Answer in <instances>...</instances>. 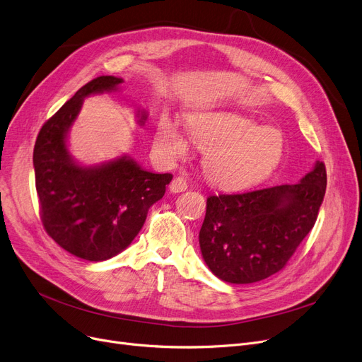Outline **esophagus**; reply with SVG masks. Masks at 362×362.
<instances>
[{
  "instance_id": "34e87169",
  "label": "esophagus",
  "mask_w": 362,
  "mask_h": 362,
  "mask_svg": "<svg viewBox=\"0 0 362 362\" xmlns=\"http://www.w3.org/2000/svg\"><path fill=\"white\" fill-rule=\"evenodd\" d=\"M186 189H187V182L183 177H176V179H173V182L170 183V192H173V194L185 192Z\"/></svg>"
}]
</instances>
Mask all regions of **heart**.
I'll return each instance as SVG.
<instances>
[{
  "mask_svg": "<svg viewBox=\"0 0 362 362\" xmlns=\"http://www.w3.org/2000/svg\"><path fill=\"white\" fill-rule=\"evenodd\" d=\"M189 132L205 149L206 177L221 187H245L267 177L279 164L284 139L281 132L264 127L235 112H198L189 117ZM158 156L176 161L186 156L189 142L176 123L164 117L156 132Z\"/></svg>",
  "mask_w": 362,
  "mask_h": 362,
  "instance_id": "b5f03b06",
  "label": "heart"
}]
</instances>
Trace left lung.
I'll list each match as a JSON object with an SVG mask.
<instances>
[{
	"label": "left lung",
	"mask_w": 362,
	"mask_h": 362,
	"mask_svg": "<svg viewBox=\"0 0 362 362\" xmlns=\"http://www.w3.org/2000/svg\"><path fill=\"white\" fill-rule=\"evenodd\" d=\"M326 185V167L317 161L295 185L208 197L199 230L208 269L235 284L255 283L280 272L314 227Z\"/></svg>",
	"instance_id": "left-lung-1"
}]
</instances>
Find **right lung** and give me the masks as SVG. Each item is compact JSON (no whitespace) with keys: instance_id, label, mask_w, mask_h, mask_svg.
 Masks as SVG:
<instances>
[{"instance_id":"1","label":"right lung","mask_w":362,"mask_h":362,"mask_svg":"<svg viewBox=\"0 0 362 362\" xmlns=\"http://www.w3.org/2000/svg\"><path fill=\"white\" fill-rule=\"evenodd\" d=\"M122 83L116 76H100L82 86L42 126L33 149L45 230L63 250L86 261H105L124 251L173 179L170 173L142 168L129 156L95 165H83L71 157L67 138L83 100L116 92ZM136 117L144 126L148 112L138 110Z\"/></svg>"}]
</instances>
